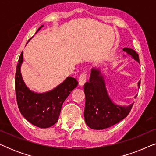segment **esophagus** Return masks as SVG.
Listing matches in <instances>:
<instances>
[{
  "label": "esophagus",
  "mask_w": 156,
  "mask_h": 156,
  "mask_svg": "<svg viewBox=\"0 0 156 156\" xmlns=\"http://www.w3.org/2000/svg\"><path fill=\"white\" fill-rule=\"evenodd\" d=\"M87 76H88L87 72H84L80 74V77H79V84H80V86H83L84 84V83L86 82Z\"/></svg>",
  "instance_id": "1"
}]
</instances>
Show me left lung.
Listing matches in <instances>:
<instances>
[{
  "mask_svg": "<svg viewBox=\"0 0 156 156\" xmlns=\"http://www.w3.org/2000/svg\"><path fill=\"white\" fill-rule=\"evenodd\" d=\"M123 50L140 63L138 55L133 50L125 48ZM140 84V81L138 83L139 87ZM84 91L86 97L85 122L92 129L101 130L112 126L125 119L133 107V103L128 106L113 103L106 91L103 76L98 69H91L89 81L85 83Z\"/></svg>",
  "mask_w": 156,
  "mask_h": 156,
  "instance_id": "8db88e82",
  "label": "left lung"
}]
</instances>
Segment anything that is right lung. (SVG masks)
<instances>
[{
	"mask_svg": "<svg viewBox=\"0 0 156 156\" xmlns=\"http://www.w3.org/2000/svg\"><path fill=\"white\" fill-rule=\"evenodd\" d=\"M42 27V25L37 31ZM23 61L22 52L17 65L15 77V89L19 110L21 114L34 126L42 129L52 126L58 121L64 101L77 86V80L68 76L52 90L42 94L33 92L26 87L21 75L20 66Z\"/></svg>",
	"mask_w": 156,
	"mask_h": 156,
	"instance_id": "add662e5",
	"label": "right lung"
}]
</instances>
